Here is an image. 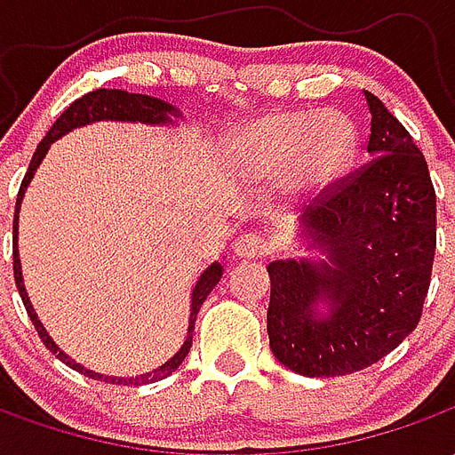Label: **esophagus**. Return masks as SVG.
<instances>
[{"mask_svg":"<svg viewBox=\"0 0 455 455\" xmlns=\"http://www.w3.org/2000/svg\"><path fill=\"white\" fill-rule=\"evenodd\" d=\"M234 251H236L238 258H266L270 253V241L260 234H241L234 243Z\"/></svg>","mask_w":455,"mask_h":455,"instance_id":"34e87169","label":"esophagus"}]
</instances>
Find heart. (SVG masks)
<instances>
[{
    "mask_svg": "<svg viewBox=\"0 0 455 455\" xmlns=\"http://www.w3.org/2000/svg\"><path fill=\"white\" fill-rule=\"evenodd\" d=\"M228 153L243 178L273 180L287 172L295 192L315 195L351 165L355 131L334 112H277L238 131Z\"/></svg>",
    "mask_w": 455,
    "mask_h": 455,
    "instance_id": "b5f03b06",
    "label": "heart"
}]
</instances>
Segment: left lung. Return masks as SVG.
I'll use <instances>...</instances> for the list:
<instances>
[{
  "mask_svg": "<svg viewBox=\"0 0 455 455\" xmlns=\"http://www.w3.org/2000/svg\"><path fill=\"white\" fill-rule=\"evenodd\" d=\"M371 104L372 158L334 180L305 212L326 263L273 260L267 339L290 371H363L417 329L436 251V192L421 150L387 107ZM324 301L326 315H315Z\"/></svg>",
  "mask_w": 455,
  "mask_h": 455,
  "instance_id": "left-lung-1",
  "label": "left lung"
}]
</instances>
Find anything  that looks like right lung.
<instances>
[{"mask_svg": "<svg viewBox=\"0 0 455 455\" xmlns=\"http://www.w3.org/2000/svg\"><path fill=\"white\" fill-rule=\"evenodd\" d=\"M170 114H175L180 116L170 104H165L163 100H156V97H148V94H131L124 92V90H94V92H87L80 100H75L68 109H65L55 124L48 129V133L44 136V140L38 143V148H36L34 158H31V165L26 170L24 180H21V188H19V197H16V212H14V280L16 287H19V295H21V302H24L26 312L31 316V322H34L36 331L41 336V341L51 353H55V358H60L65 365H70L73 371H80L84 375H90L92 380H104V382H112V385H146V382H156L163 380V378H168L170 372H175L180 368V363L185 361V355L192 348V331H195V319H197V312L202 302L207 299V295L214 290V285L219 283V277L224 273V267L221 263H214V266H209L202 277L197 280V285H195V292H192V309H189V329H188V339L182 343V348H180L172 358H170L165 365H160L153 372H146V375H140V378H109V375H100V372L92 371H84L80 363H75L73 358H68L55 341L48 336V331L44 329V324L38 322V316H36L34 307L28 302V295H26V287H24V277H21V263H19V248H16V234H19V207H21V197H24V189L28 188V182L34 178L36 168H38V163L44 160L45 150L51 148V143L55 139H60L63 133L68 131L77 129V126H84V124H92V121H102V119H116V121H143V124H168Z\"/></svg>", "mask_w": 455, "mask_h": 455, "instance_id": "1", "label": "right lung"}]
</instances>
